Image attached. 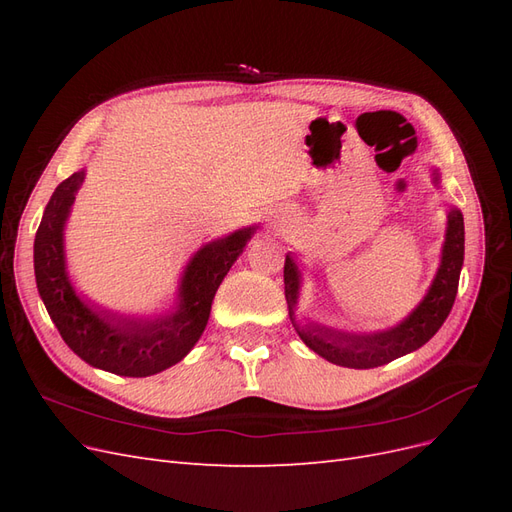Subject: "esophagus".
Returning a JSON list of instances; mask_svg holds the SVG:
<instances>
[{"label":"esophagus","instance_id":"obj_1","mask_svg":"<svg viewBox=\"0 0 512 512\" xmlns=\"http://www.w3.org/2000/svg\"><path fill=\"white\" fill-rule=\"evenodd\" d=\"M280 222V215H271V224H277Z\"/></svg>","mask_w":512,"mask_h":512}]
</instances>
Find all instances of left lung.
I'll return each mask as SVG.
<instances>
[{"mask_svg": "<svg viewBox=\"0 0 512 512\" xmlns=\"http://www.w3.org/2000/svg\"><path fill=\"white\" fill-rule=\"evenodd\" d=\"M431 179L436 185L440 183L438 170H433ZM463 235H466L463 232V215L457 207H451L446 213L440 267L436 271V277L431 280L425 297L395 327L374 333H348L342 329L327 327V324H318L314 320L299 324L297 303L301 290V271L297 267V260H294V254L288 252L284 265L286 303L290 320L299 337L303 339V344L329 363L350 369L380 367L425 346L438 333L453 309L459 286V273L463 267V241H466Z\"/></svg>", "mask_w": 512, "mask_h": 512, "instance_id": "obj_1", "label": "left lung"}]
</instances>
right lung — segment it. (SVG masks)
<instances>
[{"label": "right lung", "mask_w": 512, "mask_h": 512, "mask_svg": "<svg viewBox=\"0 0 512 512\" xmlns=\"http://www.w3.org/2000/svg\"><path fill=\"white\" fill-rule=\"evenodd\" d=\"M83 181L85 168L61 181L44 209L34 241L40 299L68 348L91 367L128 378L160 374L196 346L209 322L215 292L256 226L200 247L181 273L177 305L168 314L126 316L83 299L70 282L64 230Z\"/></svg>", "instance_id": "right-lung-1"}]
</instances>
